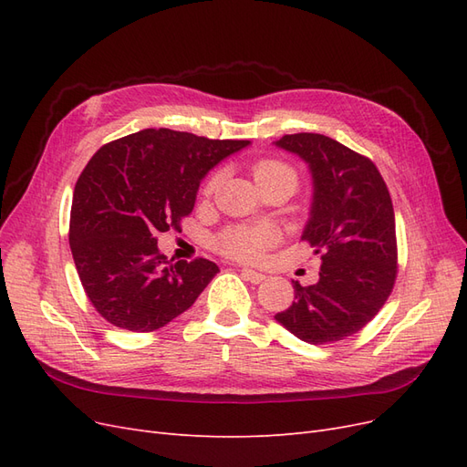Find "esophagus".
<instances>
[{
    "mask_svg": "<svg viewBox=\"0 0 467 467\" xmlns=\"http://www.w3.org/2000/svg\"><path fill=\"white\" fill-rule=\"evenodd\" d=\"M242 276H244L247 282H251V285H261V282L265 280V275L255 273V271H251V268H244V271H242Z\"/></svg>",
    "mask_w": 467,
    "mask_h": 467,
    "instance_id": "obj_1",
    "label": "esophagus"
}]
</instances>
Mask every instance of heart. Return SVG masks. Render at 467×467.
<instances>
[{"label":"heart","instance_id":"obj_1","mask_svg":"<svg viewBox=\"0 0 467 467\" xmlns=\"http://www.w3.org/2000/svg\"><path fill=\"white\" fill-rule=\"evenodd\" d=\"M253 177H255L257 185H265V182L271 181H290L292 185H298V173L294 171V167L280 160H259L253 165ZM222 179V171L212 173L202 192L204 196H212L216 192ZM278 239L276 230L271 225H232V228H225L216 237V249L222 255L242 261V263H259L263 261L265 253L271 249Z\"/></svg>","mask_w":467,"mask_h":467}]
</instances>
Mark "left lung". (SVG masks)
Here are the masks:
<instances>
[{"mask_svg":"<svg viewBox=\"0 0 467 467\" xmlns=\"http://www.w3.org/2000/svg\"><path fill=\"white\" fill-rule=\"evenodd\" d=\"M276 146L298 153L312 171L314 204L302 242L323 263L317 285L294 282L296 302L275 317L309 345L343 341L374 319L398 278L388 185L370 158L329 136L286 134Z\"/></svg>","mask_w":467,"mask_h":467,"instance_id":"obj_1","label":"left lung"}]
</instances>
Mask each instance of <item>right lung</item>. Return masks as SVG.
I'll return each instance as SVG.
<instances>
[{
    "instance_id": "right-lung-1",
    "label": "right lung",
    "mask_w": 467,
    "mask_h": 467,
    "mask_svg": "<svg viewBox=\"0 0 467 467\" xmlns=\"http://www.w3.org/2000/svg\"><path fill=\"white\" fill-rule=\"evenodd\" d=\"M247 144L146 129L95 151L74 189L69 249L99 316L115 327L148 333L194 304L218 265L202 257L167 261L158 234L181 232L201 179Z\"/></svg>"
}]
</instances>
